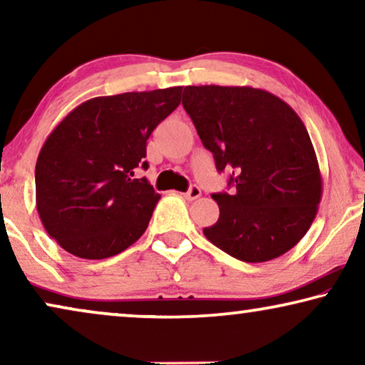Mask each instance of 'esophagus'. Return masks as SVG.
Wrapping results in <instances>:
<instances>
[{
  "label": "esophagus",
  "mask_w": 365,
  "mask_h": 365,
  "mask_svg": "<svg viewBox=\"0 0 365 365\" xmlns=\"http://www.w3.org/2000/svg\"><path fill=\"white\" fill-rule=\"evenodd\" d=\"M199 196H201V187L199 186H191L187 192H184V197H186L187 201H194V199H197Z\"/></svg>",
  "instance_id": "obj_1"
}]
</instances>
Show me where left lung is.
<instances>
[{"label": "left lung", "mask_w": 365, "mask_h": 365, "mask_svg": "<svg viewBox=\"0 0 365 365\" xmlns=\"http://www.w3.org/2000/svg\"><path fill=\"white\" fill-rule=\"evenodd\" d=\"M182 106L231 194L217 192L219 219L202 232L244 262L272 261L311 227L322 197L312 141L297 113L251 86H186Z\"/></svg>", "instance_id": "left-lung-1"}]
</instances>
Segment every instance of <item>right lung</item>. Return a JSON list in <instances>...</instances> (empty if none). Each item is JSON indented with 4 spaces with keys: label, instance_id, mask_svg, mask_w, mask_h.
I'll return each instance as SVG.
<instances>
[{
    "label": "right lung",
    "instance_id": "add662e5",
    "mask_svg": "<svg viewBox=\"0 0 365 365\" xmlns=\"http://www.w3.org/2000/svg\"><path fill=\"white\" fill-rule=\"evenodd\" d=\"M181 86L93 98L53 129L36 161V209L44 229L73 256L106 259L138 241L159 194L146 141L181 103Z\"/></svg>",
    "mask_w": 365,
    "mask_h": 365
}]
</instances>
